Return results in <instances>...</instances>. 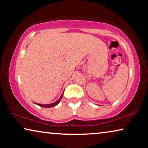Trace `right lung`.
<instances>
[{
  "instance_id": "add662e5",
  "label": "right lung",
  "mask_w": 148,
  "mask_h": 148,
  "mask_svg": "<svg viewBox=\"0 0 148 148\" xmlns=\"http://www.w3.org/2000/svg\"><path fill=\"white\" fill-rule=\"evenodd\" d=\"M63 92H62V94H61V96H60L59 99H58V100H57L56 101V102H54L53 103H51V104H38V103H36V104L38 105L39 106L44 107V108H52V107L55 106L58 104V103L60 102V101L61 100V99L62 98V96H63Z\"/></svg>"
}]
</instances>
